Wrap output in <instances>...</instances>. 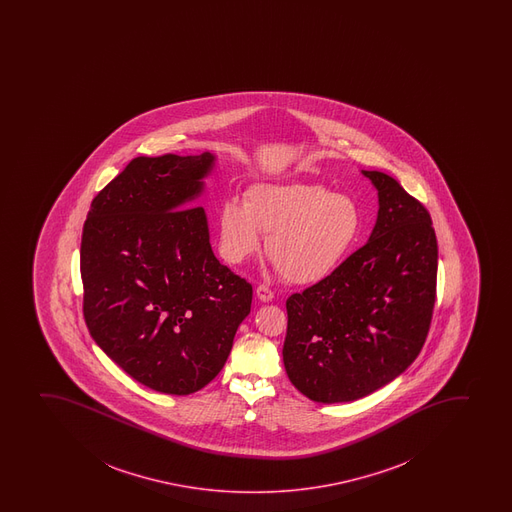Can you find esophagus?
Here are the masks:
<instances>
[{
	"label": "esophagus",
	"instance_id": "esophagus-1",
	"mask_svg": "<svg viewBox=\"0 0 512 512\" xmlns=\"http://www.w3.org/2000/svg\"><path fill=\"white\" fill-rule=\"evenodd\" d=\"M256 295H258V299L261 300V302H270V300H273V297H275L273 290H271L268 285H259V287L256 288Z\"/></svg>",
	"mask_w": 512,
	"mask_h": 512
}]
</instances>
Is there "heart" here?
Returning <instances> with one entry per match:
<instances>
[{
    "instance_id": "b5f03b06",
    "label": "heart",
    "mask_w": 512,
    "mask_h": 512,
    "mask_svg": "<svg viewBox=\"0 0 512 512\" xmlns=\"http://www.w3.org/2000/svg\"><path fill=\"white\" fill-rule=\"evenodd\" d=\"M220 249L242 263L268 234L266 254L283 277L316 283L338 270L359 241L362 212L352 196L323 184H259L247 201L229 198L218 212Z\"/></svg>"
}]
</instances>
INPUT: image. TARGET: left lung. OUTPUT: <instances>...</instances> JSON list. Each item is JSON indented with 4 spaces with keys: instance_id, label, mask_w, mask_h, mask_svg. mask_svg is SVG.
I'll list each match as a JSON object with an SVG mask.
<instances>
[{
    "instance_id": "obj_1",
    "label": "left lung",
    "mask_w": 512,
    "mask_h": 512,
    "mask_svg": "<svg viewBox=\"0 0 512 512\" xmlns=\"http://www.w3.org/2000/svg\"><path fill=\"white\" fill-rule=\"evenodd\" d=\"M362 174L379 194L371 239L329 277L287 299L285 371L318 403L359 400L400 376L422 350L434 312L430 213L388 174Z\"/></svg>"
}]
</instances>
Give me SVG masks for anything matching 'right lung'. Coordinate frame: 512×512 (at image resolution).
I'll return each mask as SVG.
<instances>
[{"label": "right lung", "mask_w": 512, "mask_h": 512, "mask_svg": "<svg viewBox=\"0 0 512 512\" xmlns=\"http://www.w3.org/2000/svg\"><path fill=\"white\" fill-rule=\"evenodd\" d=\"M213 162L210 152L136 157L95 196L83 224L90 335L159 393L205 388L251 312V283L215 258L205 210L193 203Z\"/></svg>", "instance_id": "1"}]
</instances>
